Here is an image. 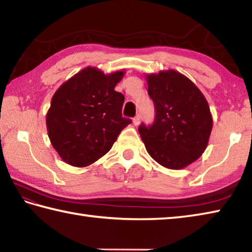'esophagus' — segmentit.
Segmentation results:
<instances>
[{
    "instance_id": "esophagus-1",
    "label": "esophagus",
    "mask_w": 252,
    "mask_h": 252,
    "mask_svg": "<svg viewBox=\"0 0 252 252\" xmlns=\"http://www.w3.org/2000/svg\"><path fill=\"white\" fill-rule=\"evenodd\" d=\"M140 121H141L140 116H136L135 118H133V125H134L135 126L140 125Z\"/></svg>"
}]
</instances>
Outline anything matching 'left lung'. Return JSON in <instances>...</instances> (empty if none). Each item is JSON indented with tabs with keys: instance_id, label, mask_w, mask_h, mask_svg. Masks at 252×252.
Listing matches in <instances>:
<instances>
[{
	"instance_id": "1",
	"label": "left lung",
	"mask_w": 252,
	"mask_h": 252,
	"mask_svg": "<svg viewBox=\"0 0 252 252\" xmlns=\"http://www.w3.org/2000/svg\"><path fill=\"white\" fill-rule=\"evenodd\" d=\"M155 121L140 126L147 153L159 165L182 169L203 154L213 127L209 103L195 84L175 70L146 74Z\"/></svg>"
}]
</instances>
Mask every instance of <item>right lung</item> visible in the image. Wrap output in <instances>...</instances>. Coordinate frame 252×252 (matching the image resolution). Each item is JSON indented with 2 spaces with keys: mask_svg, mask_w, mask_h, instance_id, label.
Returning a JSON list of instances; mask_svg holds the SVG:
<instances>
[{
  "mask_svg": "<svg viewBox=\"0 0 252 252\" xmlns=\"http://www.w3.org/2000/svg\"><path fill=\"white\" fill-rule=\"evenodd\" d=\"M125 71L105 74L87 66L64 82L47 112L48 135L59 156L74 167L98 160L131 120L122 117L125 96L115 91Z\"/></svg>",
  "mask_w": 252,
  "mask_h": 252,
  "instance_id": "right-lung-1",
  "label": "right lung"
}]
</instances>
